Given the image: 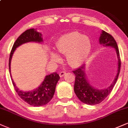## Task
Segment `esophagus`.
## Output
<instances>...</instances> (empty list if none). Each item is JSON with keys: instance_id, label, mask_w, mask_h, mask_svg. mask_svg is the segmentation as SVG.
<instances>
[{"instance_id": "1", "label": "esophagus", "mask_w": 128, "mask_h": 128, "mask_svg": "<svg viewBox=\"0 0 128 128\" xmlns=\"http://www.w3.org/2000/svg\"><path fill=\"white\" fill-rule=\"evenodd\" d=\"M66 74V72L65 71H61L59 73V76L60 77H62L64 76V75Z\"/></svg>"}]
</instances>
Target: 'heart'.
Segmentation results:
<instances>
[{
  "mask_svg": "<svg viewBox=\"0 0 128 128\" xmlns=\"http://www.w3.org/2000/svg\"><path fill=\"white\" fill-rule=\"evenodd\" d=\"M59 53L66 54L68 64L72 66L77 67L86 61L90 53L91 42L90 38L78 32H71L62 36L56 44ZM53 60L59 61L57 55L53 54Z\"/></svg>",
  "mask_w": 128,
  "mask_h": 128,
  "instance_id": "heart-1",
  "label": "heart"
}]
</instances>
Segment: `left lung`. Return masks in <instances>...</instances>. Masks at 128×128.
Returning a JSON list of instances; mask_svg holds the SVG:
<instances>
[{"label":"left lung","instance_id":"1","mask_svg":"<svg viewBox=\"0 0 128 128\" xmlns=\"http://www.w3.org/2000/svg\"><path fill=\"white\" fill-rule=\"evenodd\" d=\"M100 43L103 45V46H111L116 49L118 59V73L114 81L109 87L100 90L93 88L88 83L84 70V64L72 71L75 75L74 84V91L75 94L81 102L89 105H95L100 103L109 95L116 84L120 69L121 61L119 48L117 42L113 36L106 31H102L100 37Z\"/></svg>","mask_w":128,"mask_h":128}]
</instances>
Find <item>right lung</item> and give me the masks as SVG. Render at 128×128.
<instances>
[{
	"instance_id": "right-lung-1",
	"label": "right lung",
	"mask_w": 128,
	"mask_h": 128,
	"mask_svg": "<svg viewBox=\"0 0 128 128\" xmlns=\"http://www.w3.org/2000/svg\"><path fill=\"white\" fill-rule=\"evenodd\" d=\"M42 34L37 32L34 28L27 30L25 32H24L14 42L13 47L11 50L9 60V72L10 73V66L11 59L16 47L25 42H42ZM59 79V75L56 72L55 73L53 72V74L46 76L44 81L37 89L34 90V91H28V92L20 91L15 86L12 79V82L16 92H17L19 97L22 99V100L33 106H42L48 103L52 99L54 94L56 84Z\"/></svg>"
}]
</instances>
